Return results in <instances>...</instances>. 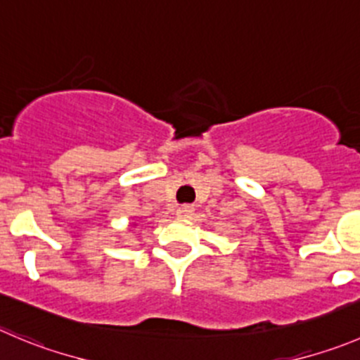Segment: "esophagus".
I'll use <instances>...</instances> for the list:
<instances>
[{
  "instance_id": "obj_1",
  "label": "esophagus",
  "mask_w": 360,
  "mask_h": 360,
  "mask_svg": "<svg viewBox=\"0 0 360 360\" xmlns=\"http://www.w3.org/2000/svg\"><path fill=\"white\" fill-rule=\"evenodd\" d=\"M193 214H194V207H193V205H180V207L176 208V215H178V217L189 219V217H193Z\"/></svg>"
}]
</instances>
